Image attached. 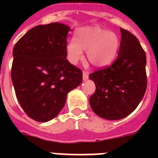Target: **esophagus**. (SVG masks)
I'll use <instances>...</instances> for the list:
<instances>
[{"label": "esophagus", "mask_w": 158, "mask_h": 158, "mask_svg": "<svg viewBox=\"0 0 158 158\" xmlns=\"http://www.w3.org/2000/svg\"><path fill=\"white\" fill-rule=\"evenodd\" d=\"M89 79V75H88V73L83 72V80H87Z\"/></svg>", "instance_id": "obj_1"}]
</instances>
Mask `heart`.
Here are the masks:
<instances>
[{
    "mask_svg": "<svg viewBox=\"0 0 158 158\" xmlns=\"http://www.w3.org/2000/svg\"><path fill=\"white\" fill-rule=\"evenodd\" d=\"M120 46L118 36L97 26H86L75 33V39L69 40L66 45V53L69 62L76 65L84 58V51L87 59L94 68L102 69L112 64Z\"/></svg>",
    "mask_w": 158,
    "mask_h": 158,
    "instance_id": "heart-1",
    "label": "heart"
}]
</instances>
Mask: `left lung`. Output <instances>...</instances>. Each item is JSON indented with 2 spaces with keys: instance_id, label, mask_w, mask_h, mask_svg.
<instances>
[{
  "instance_id": "1",
  "label": "left lung",
  "mask_w": 158,
  "mask_h": 158,
  "mask_svg": "<svg viewBox=\"0 0 158 158\" xmlns=\"http://www.w3.org/2000/svg\"><path fill=\"white\" fill-rule=\"evenodd\" d=\"M118 58L108 68L90 73L96 91L89 97L93 112L102 118L118 120L135 109L146 89V56L135 36L120 29Z\"/></svg>"
}]
</instances>
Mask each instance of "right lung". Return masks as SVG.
Listing matches in <instances>:
<instances>
[{"mask_svg": "<svg viewBox=\"0 0 158 158\" xmlns=\"http://www.w3.org/2000/svg\"><path fill=\"white\" fill-rule=\"evenodd\" d=\"M70 27L61 23L38 25L16 43L12 81L25 113L38 122L58 115L69 91L82 82V72L66 59Z\"/></svg>", "mask_w": 158, "mask_h": 158, "instance_id": "obj_1", "label": "right lung"}]
</instances>
